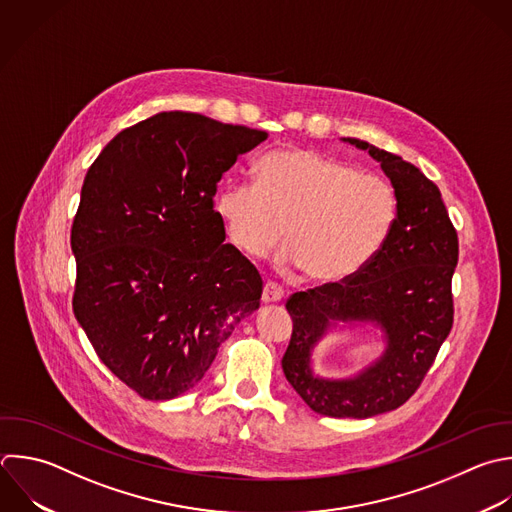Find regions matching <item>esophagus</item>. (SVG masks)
<instances>
[{"label": "esophagus", "instance_id": "esophagus-1", "mask_svg": "<svg viewBox=\"0 0 512 512\" xmlns=\"http://www.w3.org/2000/svg\"><path fill=\"white\" fill-rule=\"evenodd\" d=\"M282 298H284V290H282L280 284H276V282H266V284H264L262 300H264L266 304H270V302H280Z\"/></svg>", "mask_w": 512, "mask_h": 512}]
</instances>
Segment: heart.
I'll use <instances>...</instances> for the list:
<instances>
[{"instance_id":"obj_1","label":"heart","mask_w":512,"mask_h":512,"mask_svg":"<svg viewBox=\"0 0 512 512\" xmlns=\"http://www.w3.org/2000/svg\"><path fill=\"white\" fill-rule=\"evenodd\" d=\"M254 176V184L230 182L218 194L216 210L230 242L262 258L284 234L294 264L316 284H336L362 270L396 218L392 188L334 156L280 148L256 162Z\"/></svg>"}]
</instances>
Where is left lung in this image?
Returning <instances> with one entry per match:
<instances>
[{
    "label": "left lung",
    "instance_id": "8db88e82",
    "mask_svg": "<svg viewBox=\"0 0 512 512\" xmlns=\"http://www.w3.org/2000/svg\"><path fill=\"white\" fill-rule=\"evenodd\" d=\"M380 162L396 196L394 224L368 264L354 276L296 292L282 370L292 388L318 414L368 418L402 406L422 384L452 320V274L458 236L440 190L400 156L348 138ZM332 319H372L387 334L383 358L350 381L311 374L309 350Z\"/></svg>",
    "mask_w": 512,
    "mask_h": 512
}]
</instances>
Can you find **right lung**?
<instances>
[{
  "label": "right lung",
  "instance_id": "1",
  "mask_svg": "<svg viewBox=\"0 0 512 512\" xmlns=\"http://www.w3.org/2000/svg\"><path fill=\"white\" fill-rule=\"evenodd\" d=\"M268 138L192 112L122 130L90 166L72 224L74 314L98 358L146 400L194 388L260 306L256 266L224 244L216 184Z\"/></svg>",
  "mask_w": 512,
  "mask_h": 512
}]
</instances>
